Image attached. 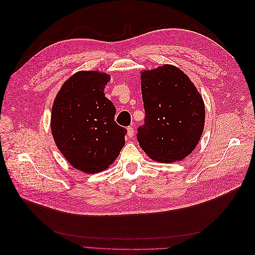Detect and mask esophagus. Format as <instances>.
<instances>
[{"label":"esophagus","mask_w":255,"mask_h":255,"mask_svg":"<svg viewBox=\"0 0 255 255\" xmlns=\"http://www.w3.org/2000/svg\"><path fill=\"white\" fill-rule=\"evenodd\" d=\"M128 138H133L134 137V128L133 127H128Z\"/></svg>","instance_id":"34e87169"}]
</instances>
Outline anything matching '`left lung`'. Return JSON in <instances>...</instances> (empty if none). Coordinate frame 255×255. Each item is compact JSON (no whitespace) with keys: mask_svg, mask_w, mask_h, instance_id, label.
<instances>
[{"mask_svg":"<svg viewBox=\"0 0 255 255\" xmlns=\"http://www.w3.org/2000/svg\"><path fill=\"white\" fill-rule=\"evenodd\" d=\"M141 94L145 115L137 128L140 148L161 163L189 155L201 138L205 110L188 76L170 65L143 71Z\"/></svg>","mask_w":255,"mask_h":255,"instance_id":"1","label":"left lung"}]
</instances>
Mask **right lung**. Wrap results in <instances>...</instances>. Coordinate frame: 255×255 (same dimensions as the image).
<instances>
[{
  "label": "right lung",
  "instance_id": "obj_1",
  "mask_svg": "<svg viewBox=\"0 0 255 255\" xmlns=\"http://www.w3.org/2000/svg\"><path fill=\"white\" fill-rule=\"evenodd\" d=\"M110 80L97 71L75 73L52 107L54 141L69 164L86 173L109 168L126 144L128 130L116 123V109L104 94Z\"/></svg>",
  "mask_w": 255,
  "mask_h": 255
}]
</instances>
